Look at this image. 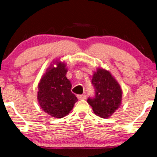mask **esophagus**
I'll use <instances>...</instances> for the list:
<instances>
[{"instance_id":"obj_1","label":"esophagus","mask_w":157,"mask_h":157,"mask_svg":"<svg viewBox=\"0 0 157 157\" xmlns=\"http://www.w3.org/2000/svg\"><path fill=\"white\" fill-rule=\"evenodd\" d=\"M77 98H78V99H85V98H86V96L85 94H80V95H77Z\"/></svg>"}]
</instances>
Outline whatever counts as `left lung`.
Listing matches in <instances>:
<instances>
[{
  "label": "left lung",
  "instance_id": "8db88e82",
  "mask_svg": "<svg viewBox=\"0 0 157 157\" xmlns=\"http://www.w3.org/2000/svg\"><path fill=\"white\" fill-rule=\"evenodd\" d=\"M91 82L95 92L87 102L98 117H110L121 104L122 91L119 84L108 71L102 68L94 74Z\"/></svg>",
  "mask_w": 157,
  "mask_h": 157
}]
</instances>
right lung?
I'll list each match as a JSON object with an SVG mask.
<instances>
[{
  "mask_svg": "<svg viewBox=\"0 0 157 157\" xmlns=\"http://www.w3.org/2000/svg\"><path fill=\"white\" fill-rule=\"evenodd\" d=\"M66 64L47 70L38 84V100L43 110L56 118L65 117L78 99L72 93L71 83L66 78Z\"/></svg>",
  "mask_w": 157,
  "mask_h": 157,
  "instance_id": "right-lung-1",
  "label": "right lung"
}]
</instances>
